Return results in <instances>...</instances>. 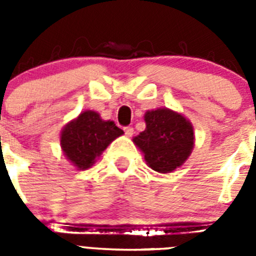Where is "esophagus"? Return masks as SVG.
I'll use <instances>...</instances> for the list:
<instances>
[{
    "mask_svg": "<svg viewBox=\"0 0 256 256\" xmlns=\"http://www.w3.org/2000/svg\"><path fill=\"white\" fill-rule=\"evenodd\" d=\"M124 133H126V134L128 136V137H130V136H132L133 133H134V130H133L132 126H124Z\"/></svg>",
    "mask_w": 256,
    "mask_h": 256,
    "instance_id": "1",
    "label": "esophagus"
}]
</instances>
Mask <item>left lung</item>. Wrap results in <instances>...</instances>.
<instances>
[{
    "instance_id": "obj_1",
    "label": "left lung",
    "mask_w": 256,
    "mask_h": 256,
    "mask_svg": "<svg viewBox=\"0 0 256 256\" xmlns=\"http://www.w3.org/2000/svg\"><path fill=\"white\" fill-rule=\"evenodd\" d=\"M146 130L133 142L144 152L152 170L170 173L188 159L195 136L191 122L169 108H156L144 114Z\"/></svg>"
}]
</instances>
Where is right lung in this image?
<instances>
[{"mask_svg": "<svg viewBox=\"0 0 256 256\" xmlns=\"http://www.w3.org/2000/svg\"><path fill=\"white\" fill-rule=\"evenodd\" d=\"M123 133L114 122L102 120L98 112L86 110L62 128L61 148L76 168L84 170L91 168L102 151Z\"/></svg>", "mask_w": 256, "mask_h": 256, "instance_id": "right-lung-1", "label": "right lung"}]
</instances>
